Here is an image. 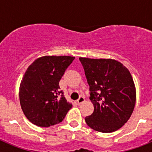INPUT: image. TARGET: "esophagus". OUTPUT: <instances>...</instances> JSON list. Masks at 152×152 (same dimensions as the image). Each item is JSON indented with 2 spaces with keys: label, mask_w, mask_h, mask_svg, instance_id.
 I'll return each mask as SVG.
<instances>
[{
  "label": "esophagus",
  "mask_w": 152,
  "mask_h": 152,
  "mask_svg": "<svg viewBox=\"0 0 152 152\" xmlns=\"http://www.w3.org/2000/svg\"><path fill=\"white\" fill-rule=\"evenodd\" d=\"M84 101V96H79V98L77 100V103H78V104H80L81 103H83V102Z\"/></svg>",
  "instance_id": "34e87169"
}]
</instances>
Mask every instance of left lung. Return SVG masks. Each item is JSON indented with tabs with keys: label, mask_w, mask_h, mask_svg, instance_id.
Returning <instances> with one entry per match:
<instances>
[{
	"label": "left lung",
	"mask_w": 152,
	"mask_h": 152,
	"mask_svg": "<svg viewBox=\"0 0 152 152\" xmlns=\"http://www.w3.org/2000/svg\"><path fill=\"white\" fill-rule=\"evenodd\" d=\"M90 87V100L94 110L85 117L91 129L113 132L120 129L131 116L136 94L129 70L113 59L79 58Z\"/></svg>",
	"instance_id": "left-lung-1"
}]
</instances>
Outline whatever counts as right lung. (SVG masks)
<instances>
[{"mask_svg":"<svg viewBox=\"0 0 152 152\" xmlns=\"http://www.w3.org/2000/svg\"><path fill=\"white\" fill-rule=\"evenodd\" d=\"M75 58L43 56L29 66L21 80L20 101L23 112L32 123L49 127L61 123L72 104L60 90L59 81Z\"/></svg>","mask_w":152,"mask_h":152,"instance_id":"right-lung-1","label":"right lung"}]
</instances>
